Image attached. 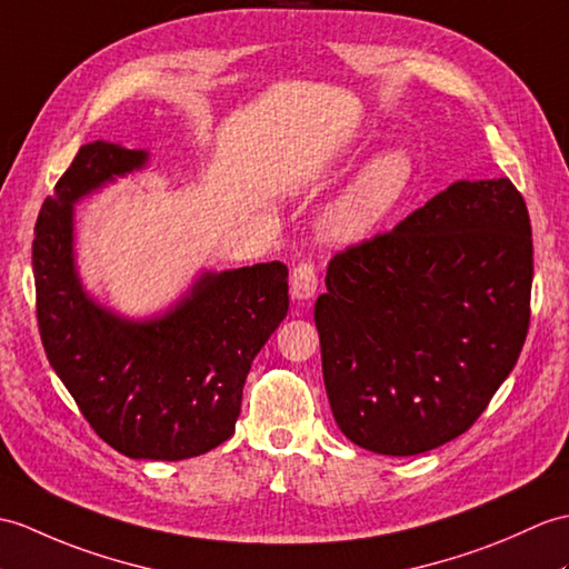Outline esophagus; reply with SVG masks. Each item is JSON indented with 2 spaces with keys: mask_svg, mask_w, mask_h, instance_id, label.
I'll return each mask as SVG.
<instances>
[{
  "mask_svg": "<svg viewBox=\"0 0 569 569\" xmlns=\"http://www.w3.org/2000/svg\"><path fill=\"white\" fill-rule=\"evenodd\" d=\"M317 286H320V276H317L315 263L298 261L290 271V296L296 300H308L317 293Z\"/></svg>",
  "mask_w": 569,
  "mask_h": 569,
  "instance_id": "obj_1",
  "label": "esophagus"
}]
</instances>
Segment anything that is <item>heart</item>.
<instances>
[{"mask_svg":"<svg viewBox=\"0 0 569 569\" xmlns=\"http://www.w3.org/2000/svg\"><path fill=\"white\" fill-rule=\"evenodd\" d=\"M415 164L402 150L373 157L325 216L327 232L337 240H359L398 206L412 187Z\"/></svg>","mask_w":569,"mask_h":569,"instance_id":"heart-1","label":"heart"}]
</instances>
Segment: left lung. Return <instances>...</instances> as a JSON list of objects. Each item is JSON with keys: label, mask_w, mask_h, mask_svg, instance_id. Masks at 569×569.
I'll use <instances>...</instances> for the list:
<instances>
[{"label": "left lung", "mask_w": 569, "mask_h": 569, "mask_svg": "<svg viewBox=\"0 0 569 569\" xmlns=\"http://www.w3.org/2000/svg\"><path fill=\"white\" fill-rule=\"evenodd\" d=\"M531 281V220L509 179L456 181L337 252L315 325L347 439L417 456L468 431L517 366Z\"/></svg>", "instance_id": "8db88e82"}]
</instances>
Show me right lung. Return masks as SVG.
<instances>
[{
	"instance_id": "obj_1",
	"label": "right lung",
	"mask_w": 569,
	"mask_h": 569,
	"mask_svg": "<svg viewBox=\"0 0 569 569\" xmlns=\"http://www.w3.org/2000/svg\"><path fill=\"white\" fill-rule=\"evenodd\" d=\"M144 160L101 140L79 148L36 222V317L52 371L106 443L128 458L183 460L234 433L249 368L288 312V267L206 273L152 322L94 306L72 263V203Z\"/></svg>"
}]
</instances>
